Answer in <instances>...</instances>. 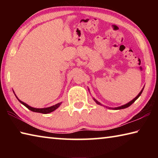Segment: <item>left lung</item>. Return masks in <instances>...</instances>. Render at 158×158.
<instances>
[{"mask_svg":"<svg viewBox=\"0 0 158 158\" xmlns=\"http://www.w3.org/2000/svg\"><path fill=\"white\" fill-rule=\"evenodd\" d=\"M143 90H141V92L139 93V95L137 96V97H136L135 98H134L133 100H132V101H130V102H128L127 104H126V105H123V106H118V107H116V108H111V109H116V110H118V109H125V108H127V107H128V106H130L131 105H132V103H134L136 101V100H137V98L139 97V96L141 95V93H142V91H143ZM93 100H94L95 101V102L98 104V105H101V104L98 101H97L95 100V99H94L93 98Z\"/></svg>","mask_w":158,"mask_h":158,"instance_id":"8db88e82","label":"left lung"}]
</instances>
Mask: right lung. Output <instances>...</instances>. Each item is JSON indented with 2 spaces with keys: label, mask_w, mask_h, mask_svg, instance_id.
I'll use <instances>...</instances> for the list:
<instances>
[{
  "label": "right lung",
  "mask_w": 158,
  "mask_h": 158,
  "mask_svg": "<svg viewBox=\"0 0 158 158\" xmlns=\"http://www.w3.org/2000/svg\"><path fill=\"white\" fill-rule=\"evenodd\" d=\"M19 100V99H18ZM19 101L22 104V105H24L26 107H27L29 110H31V111H34V112H37V113H42V114H49V113H50V112H52V111H53L54 110H56V109L58 106H59L60 105V104H61V102H60V103H58V104H56V105H53V106H50V107H47V108H43V109H36V108H33V107H31V106H28V105H26V103H24V102H21V100H19Z\"/></svg>",
  "instance_id": "right-lung-1"
}]
</instances>
